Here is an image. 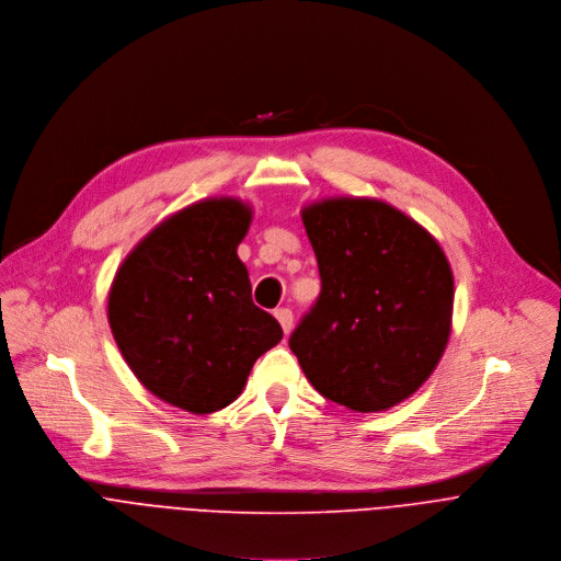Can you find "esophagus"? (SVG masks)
<instances>
[{
	"instance_id": "esophagus-1",
	"label": "esophagus",
	"mask_w": 561,
	"mask_h": 561,
	"mask_svg": "<svg viewBox=\"0 0 561 561\" xmlns=\"http://www.w3.org/2000/svg\"><path fill=\"white\" fill-rule=\"evenodd\" d=\"M274 316L278 318V322H280V327H283V331H285V333H289V331H291V327H294V313H291V309L280 307V309H276V311H274Z\"/></svg>"
}]
</instances>
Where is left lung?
Here are the masks:
<instances>
[{
	"instance_id": "left-lung-1",
	"label": "left lung",
	"mask_w": 561,
	"mask_h": 561,
	"mask_svg": "<svg viewBox=\"0 0 561 561\" xmlns=\"http://www.w3.org/2000/svg\"><path fill=\"white\" fill-rule=\"evenodd\" d=\"M320 296L289 335L307 380L358 413L385 411L431 376L451 333L454 274L415 220L371 198L302 209Z\"/></svg>"
}]
</instances>
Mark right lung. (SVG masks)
Segmentation results:
<instances>
[{
  "label": "right lung",
  "mask_w": 561,
  "mask_h": 561,
  "mask_svg": "<svg viewBox=\"0 0 561 561\" xmlns=\"http://www.w3.org/2000/svg\"><path fill=\"white\" fill-rule=\"evenodd\" d=\"M252 211L237 198L194 203L163 220L124 261L107 320L141 385L190 413L228 407L267 350L278 320L254 305L237 248Z\"/></svg>",
  "instance_id": "1"
}]
</instances>
